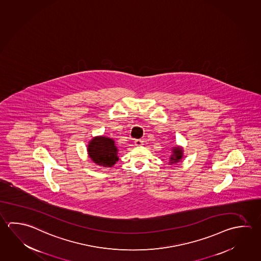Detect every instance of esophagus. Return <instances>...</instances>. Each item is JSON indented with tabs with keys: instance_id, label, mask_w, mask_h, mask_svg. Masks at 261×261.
Segmentation results:
<instances>
[{
	"instance_id": "34e87169",
	"label": "esophagus",
	"mask_w": 261,
	"mask_h": 261,
	"mask_svg": "<svg viewBox=\"0 0 261 261\" xmlns=\"http://www.w3.org/2000/svg\"><path fill=\"white\" fill-rule=\"evenodd\" d=\"M134 144L136 145V146H141L143 144V142H142V140H135L134 141Z\"/></svg>"
}]
</instances>
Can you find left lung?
Masks as SVG:
<instances>
[{
	"instance_id": "8db88e82",
	"label": "left lung",
	"mask_w": 261,
	"mask_h": 261,
	"mask_svg": "<svg viewBox=\"0 0 261 261\" xmlns=\"http://www.w3.org/2000/svg\"><path fill=\"white\" fill-rule=\"evenodd\" d=\"M171 152H172V153H171L170 157H169V163H168L170 165L178 163V162L181 161V159L184 156V150L180 145L173 146L171 149Z\"/></svg>"
}]
</instances>
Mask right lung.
<instances>
[{
    "instance_id": "add662e5",
    "label": "right lung",
    "mask_w": 261,
    "mask_h": 261,
    "mask_svg": "<svg viewBox=\"0 0 261 261\" xmlns=\"http://www.w3.org/2000/svg\"><path fill=\"white\" fill-rule=\"evenodd\" d=\"M87 153L97 166L112 167L119 161V149L112 138L95 136L87 144Z\"/></svg>"
}]
</instances>
